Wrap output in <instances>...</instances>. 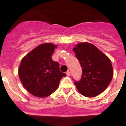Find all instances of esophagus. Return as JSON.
Instances as JSON below:
<instances>
[{
    "instance_id": "34e87169",
    "label": "esophagus",
    "mask_w": 126,
    "mask_h": 126,
    "mask_svg": "<svg viewBox=\"0 0 126 126\" xmlns=\"http://www.w3.org/2000/svg\"><path fill=\"white\" fill-rule=\"evenodd\" d=\"M66 74H67V76H70V71H69V70L66 72Z\"/></svg>"
}]
</instances>
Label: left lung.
Listing matches in <instances>:
<instances>
[{
	"label": "left lung",
	"mask_w": 126,
	"mask_h": 126,
	"mask_svg": "<svg viewBox=\"0 0 126 126\" xmlns=\"http://www.w3.org/2000/svg\"><path fill=\"white\" fill-rule=\"evenodd\" d=\"M73 51L82 67L83 75L76 86L82 95L94 97L109 86L113 78L110 60L93 44L83 42L75 45Z\"/></svg>",
	"instance_id": "obj_1"
}]
</instances>
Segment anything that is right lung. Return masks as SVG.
I'll return each instance as SVG.
<instances>
[{
  "label": "right lung",
  "mask_w": 126,
  "mask_h": 126,
  "mask_svg": "<svg viewBox=\"0 0 126 126\" xmlns=\"http://www.w3.org/2000/svg\"><path fill=\"white\" fill-rule=\"evenodd\" d=\"M57 45L42 43L22 59L18 69L19 78L23 86L33 96H49L59 87L65 73H61L59 64L52 59Z\"/></svg>",
  "instance_id": "1"
}]
</instances>
